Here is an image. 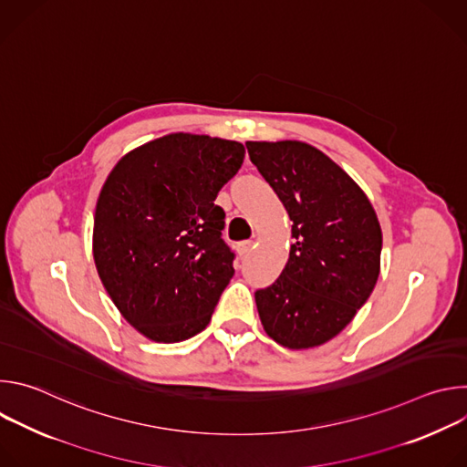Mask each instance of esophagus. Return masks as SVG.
Instances as JSON below:
<instances>
[{
  "mask_svg": "<svg viewBox=\"0 0 467 467\" xmlns=\"http://www.w3.org/2000/svg\"><path fill=\"white\" fill-rule=\"evenodd\" d=\"M251 249H253V242H251V240L240 242V244H238V247H236V251H238V254H240V256H247V254L251 253Z\"/></svg>",
  "mask_w": 467,
  "mask_h": 467,
  "instance_id": "1",
  "label": "esophagus"
}]
</instances>
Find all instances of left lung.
<instances>
[{
	"mask_svg": "<svg viewBox=\"0 0 467 467\" xmlns=\"http://www.w3.org/2000/svg\"><path fill=\"white\" fill-rule=\"evenodd\" d=\"M245 146L294 222L281 277L254 294L262 327L288 349L323 346L351 323L375 288L379 218L353 177L317 148L299 140Z\"/></svg>",
	"mask_w": 467,
	"mask_h": 467,
	"instance_id": "1",
	"label": "left lung"
}]
</instances>
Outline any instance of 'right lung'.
<instances>
[{
    "label": "right lung",
    "instance_id": "right-lung-1",
    "mask_svg": "<svg viewBox=\"0 0 467 467\" xmlns=\"http://www.w3.org/2000/svg\"><path fill=\"white\" fill-rule=\"evenodd\" d=\"M244 157L240 142L171 132L130 150L109 173L94 216L96 270L148 340L177 344L209 325L234 275L214 199Z\"/></svg>",
    "mask_w": 467,
    "mask_h": 467
}]
</instances>
